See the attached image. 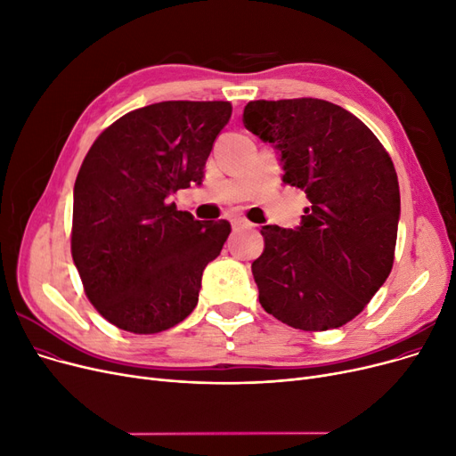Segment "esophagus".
Segmentation results:
<instances>
[{
  "instance_id": "1",
  "label": "esophagus",
  "mask_w": 456,
  "mask_h": 456,
  "mask_svg": "<svg viewBox=\"0 0 456 456\" xmlns=\"http://www.w3.org/2000/svg\"><path fill=\"white\" fill-rule=\"evenodd\" d=\"M232 226L233 230H250L254 224L243 219V216H235V219H232Z\"/></svg>"
}]
</instances>
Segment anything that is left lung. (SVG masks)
<instances>
[{
    "mask_svg": "<svg viewBox=\"0 0 456 456\" xmlns=\"http://www.w3.org/2000/svg\"><path fill=\"white\" fill-rule=\"evenodd\" d=\"M243 124L278 150L281 182L310 200L295 230L262 228L265 248L252 264L259 305L293 329L343 327L394 267V161L360 118L317 98L248 102Z\"/></svg>",
    "mask_w": 456,
    "mask_h": 456,
    "instance_id": "8db88e82",
    "label": "left lung"
}]
</instances>
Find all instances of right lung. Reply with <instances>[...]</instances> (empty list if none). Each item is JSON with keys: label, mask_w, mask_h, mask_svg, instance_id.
<instances>
[{"label": "right lung", "mask_w": 456, "mask_h": 456, "mask_svg": "<svg viewBox=\"0 0 456 456\" xmlns=\"http://www.w3.org/2000/svg\"><path fill=\"white\" fill-rule=\"evenodd\" d=\"M230 102H159L120 117L85 156L74 185L72 257L102 317L134 334L183 321L228 221H194L168 199L200 185Z\"/></svg>", "instance_id": "add662e5"}]
</instances>
